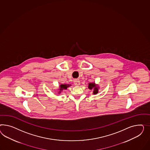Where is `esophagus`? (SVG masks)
Listing matches in <instances>:
<instances>
[{"instance_id": "obj_1", "label": "esophagus", "mask_w": 150, "mask_h": 150, "mask_svg": "<svg viewBox=\"0 0 150 150\" xmlns=\"http://www.w3.org/2000/svg\"><path fill=\"white\" fill-rule=\"evenodd\" d=\"M74 83L76 86H79L80 85V81L78 79L74 80Z\"/></svg>"}]
</instances>
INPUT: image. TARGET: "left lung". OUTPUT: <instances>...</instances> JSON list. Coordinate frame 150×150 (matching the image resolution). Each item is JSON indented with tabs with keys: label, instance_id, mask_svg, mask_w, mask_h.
I'll use <instances>...</instances> for the list:
<instances>
[{
	"label": "left lung",
	"instance_id": "1",
	"mask_svg": "<svg viewBox=\"0 0 150 150\" xmlns=\"http://www.w3.org/2000/svg\"><path fill=\"white\" fill-rule=\"evenodd\" d=\"M88 88L90 90H93V94H97L98 92H99V87L97 84H96L95 82H91L88 83Z\"/></svg>",
	"mask_w": 150,
	"mask_h": 150
}]
</instances>
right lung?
<instances>
[{
  "mask_svg": "<svg viewBox=\"0 0 150 150\" xmlns=\"http://www.w3.org/2000/svg\"><path fill=\"white\" fill-rule=\"evenodd\" d=\"M71 85L69 84H61V85L59 86V88H58V94H60L63 91L67 89L68 87H69L70 86H71Z\"/></svg>",
  "mask_w": 150,
  "mask_h": 150,
  "instance_id": "right-lung-1",
  "label": "right lung"
}]
</instances>
